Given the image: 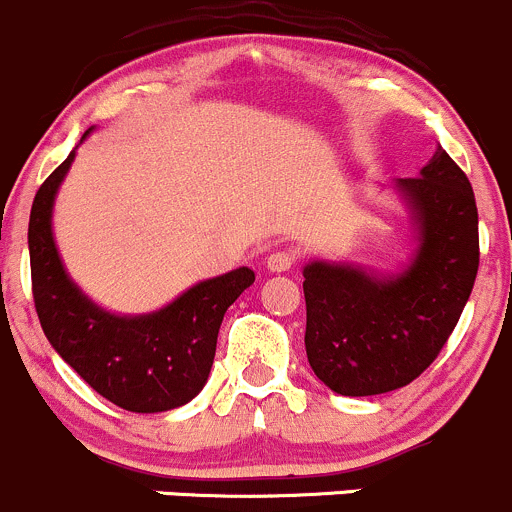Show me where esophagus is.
Listing matches in <instances>:
<instances>
[{
	"instance_id": "34e87169",
	"label": "esophagus",
	"mask_w": 512,
	"mask_h": 512,
	"mask_svg": "<svg viewBox=\"0 0 512 512\" xmlns=\"http://www.w3.org/2000/svg\"><path fill=\"white\" fill-rule=\"evenodd\" d=\"M267 270L270 272H287L289 267L294 265V255L289 250H277V252H270L265 260Z\"/></svg>"
}]
</instances>
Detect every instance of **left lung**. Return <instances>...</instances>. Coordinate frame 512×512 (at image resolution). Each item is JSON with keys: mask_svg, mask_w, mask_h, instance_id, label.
Segmentation results:
<instances>
[{"mask_svg": "<svg viewBox=\"0 0 512 512\" xmlns=\"http://www.w3.org/2000/svg\"><path fill=\"white\" fill-rule=\"evenodd\" d=\"M414 252L396 272L354 262L304 265L312 371L342 396L411 384L461 319L478 275V208L466 173L436 148L418 178H396Z\"/></svg>", "mask_w": 512, "mask_h": 512, "instance_id": "left-lung-1", "label": "left lung"}]
</instances>
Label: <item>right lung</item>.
I'll return each mask as SVG.
<instances>
[{"mask_svg": "<svg viewBox=\"0 0 512 512\" xmlns=\"http://www.w3.org/2000/svg\"><path fill=\"white\" fill-rule=\"evenodd\" d=\"M74 158L76 148L44 180L29 215V262L41 329L54 352L111 404L136 414L178 409L203 391L227 307L255 282V272L237 267L210 277L148 314L103 309L71 280L51 227L56 193Z\"/></svg>", "mask_w": 512, "mask_h": 512, "instance_id": "right-lung-1", "label": "right lung"}]
</instances>
